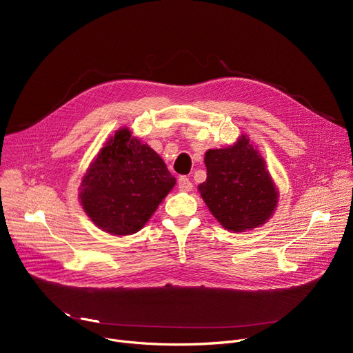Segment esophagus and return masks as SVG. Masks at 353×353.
I'll return each instance as SVG.
<instances>
[{
  "mask_svg": "<svg viewBox=\"0 0 353 353\" xmlns=\"http://www.w3.org/2000/svg\"><path fill=\"white\" fill-rule=\"evenodd\" d=\"M177 188H179L180 192H192L193 184H192V181L186 176H181L179 179V181H177Z\"/></svg>",
  "mask_w": 353,
  "mask_h": 353,
  "instance_id": "34e87169",
  "label": "esophagus"
}]
</instances>
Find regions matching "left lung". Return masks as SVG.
I'll use <instances>...</instances> for the list:
<instances>
[{"mask_svg":"<svg viewBox=\"0 0 353 353\" xmlns=\"http://www.w3.org/2000/svg\"><path fill=\"white\" fill-rule=\"evenodd\" d=\"M205 164L208 179L199 184V192L225 229L246 232L272 217L279 193L249 137L240 136L226 148H210Z\"/></svg>","mask_w":353,"mask_h":353,"instance_id":"8db88e82","label":"left lung"}]
</instances>
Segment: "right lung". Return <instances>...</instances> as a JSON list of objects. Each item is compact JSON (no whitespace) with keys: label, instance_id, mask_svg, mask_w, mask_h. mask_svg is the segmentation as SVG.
<instances>
[{"label":"right lung","instance_id":"add662e5","mask_svg":"<svg viewBox=\"0 0 353 353\" xmlns=\"http://www.w3.org/2000/svg\"><path fill=\"white\" fill-rule=\"evenodd\" d=\"M176 179L152 147L120 128L90 164L80 188L87 216L101 230L139 232L170 193Z\"/></svg>","mask_w":353,"mask_h":353}]
</instances>
